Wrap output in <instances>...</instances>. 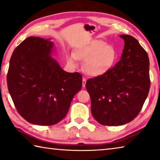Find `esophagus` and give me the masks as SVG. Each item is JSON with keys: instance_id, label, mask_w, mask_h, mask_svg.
Returning a JSON list of instances; mask_svg holds the SVG:
<instances>
[{"instance_id": "obj_1", "label": "esophagus", "mask_w": 160, "mask_h": 160, "mask_svg": "<svg viewBox=\"0 0 160 160\" xmlns=\"http://www.w3.org/2000/svg\"><path fill=\"white\" fill-rule=\"evenodd\" d=\"M85 84H86V79L85 78H82V87L85 88Z\"/></svg>"}]
</instances>
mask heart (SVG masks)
Wrapping results in <instances>:
<instances>
[{
    "label": "heart",
    "instance_id": "b5f03b06",
    "mask_svg": "<svg viewBox=\"0 0 160 160\" xmlns=\"http://www.w3.org/2000/svg\"><path fill=\"white\" fill-rule=\"evenodd\" d=\"M116 52L114 48L100 40H94L80 47L74 53L67 56L70 66H77V60L85 62L84 68L88 74L98 76L107 72L114 63Z\"/></svg>",
    "mask_w": 160,
    "mask_h": 160
}]
</instances>
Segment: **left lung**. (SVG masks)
Segmentation results:
<instances>
[{
	"label": "left lung",
	"mask_w": 160,
	"mask_h": 160,
	"mask_svg": "<svg viewBox=\"0 0 160 160\" xmlns=\"http://www.w3.org/2000/svg\"><path fill=\"white\" fill-rule=\"evenodd\" d=\"M120 61L104 74L88 80L93 117L104 126H121L136 117L150 87L147 52L131 35L122 34Z\"/></svg>",
	"instance_id": "8db88e82"
}]
</instances>
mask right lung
I'll use <instances>...</instances> for the list:
<instances>
[{
  "label": "right lung",
  "mask_w": 160,
  "mask_h": 160,
  "mask_svg": "<svg viewBox=\"0 0 160 160\" xmlns=\"http://www.w3.org/2000/svg\"><path fill=\"white\" fill-rule=\"evenodd\" d=\"M53 45L49 39L29 37L15 48L10 60L9 93L22 117L36 125L61 121L82 88V75L66 72L51 57Z\"/></svg>",
  "instance_id": "1"
}]
</instances>
